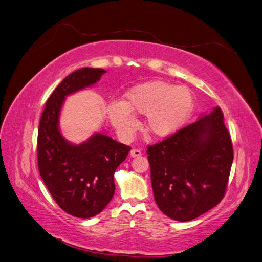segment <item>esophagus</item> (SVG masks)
I'll return each instance as SVG.
<instances>
[{"instance_id":"esophagus-1","label":"esophagus","mask_w":262,"mask_h":262,"mask_svg":"<svg viewBox=\"0 0 262 262\" xmlns=\"http://www.w3.org/2000/svg\"><path fill=\"white\" fill-rule=\"evenodd\" d=\"M130 156L132 157H139V156H141V151L139 150V149H132L130 150Z\"/></svg>"}]
</instances>
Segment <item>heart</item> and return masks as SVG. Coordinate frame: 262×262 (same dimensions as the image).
<instances>
[{
	"label": "heart",
	"instance_id": "obj_1",
	"mask_svg": "<svg viewBox=\"0 0 262 262\" xmlns=\"http://www.w3.org/2000/svg\"><path fill=\"white\" fill-rule=\"evenodd\" d=\"M194 106L191 90L164 81H149L130 88L122 103H111L107 115L117 133L130 137L137 128L133 114L146 115V127L156 137H168L181 129Z\"/></svg>",
	"mask_w": 262,
	"mask_h": 262
}]
</instances>
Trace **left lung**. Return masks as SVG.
I'll return each mask as SVG.
<instances>
[{
  "label": "left lung",
  "mask_w": 262,
  "mask_h": 262,
  "mask_svg": "<svg viewBox=\"0 0 262 262\" xmlns=\"http://www.w3.org/2000/svg\"><path fill=\"white\" fill-rule=\"evenodd\" d=\"M156 203L170 219L188 222L225 195L234 150L217 106L147 148Z\"/></svg>",
  "instance_id": "8db88e82"
}]
</instances>
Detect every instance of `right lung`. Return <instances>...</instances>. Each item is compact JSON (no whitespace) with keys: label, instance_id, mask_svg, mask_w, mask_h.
<instances>
[{"label":"right lung","instance_id":"add662e5","mask_svg":"<svg viewBox=\"0 0 262 262\" xmlns=\"http://www.w3.org/2000/svg\"><path fill=\"white\" fill-rule=\"evenodd\" d=\"M106 71L82 68L64 78L51 93L41 114L37 159L43 183L64 212L79 219L101 213L114 195V172L130 147L104 134L72 145L59 130V115L67 95L93 85Z\"/></svg>","mask_w":262,"mask_h":262}]
</instances>
